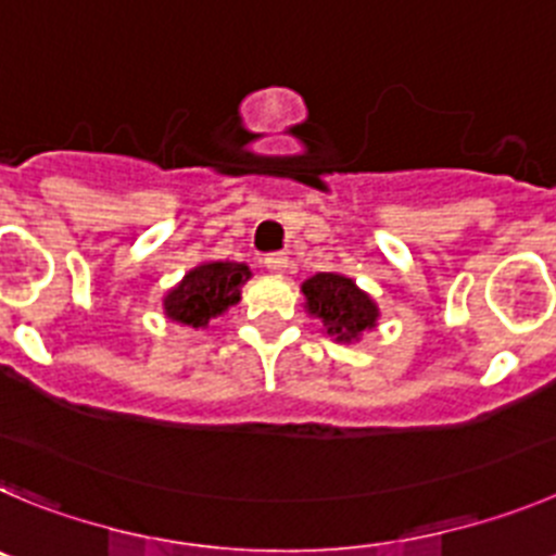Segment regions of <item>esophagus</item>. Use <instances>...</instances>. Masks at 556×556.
Instances as JSON below:
<instances>
[{
    "mask_svg": "<svg viewBox=\"0 0 556 556\" xmlns=\"http://www.w3.org/2000/svg\"><path fill=\"white\" fill-rule=\"evenodd\" d=\"M288 263H290V260L285 257L282 252H271V254H266V257H263V266H266L271 274H282L285 268H288Z\"/></svg>",
    "mask_w": 556,
    "mask_h": 556,
    "instance_id": "1",
    "label": "esophagus"
}]
</instances>
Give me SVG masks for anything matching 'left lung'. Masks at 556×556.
I'll return each instance as SVG.
<instances>
[{
  "label": "left lung",
  "instance_id": "8db88e82",
  "mask_svg": "<svg viewBox=\"0 0 556 556\" xmlns=\"http://www.w3.org/2000/svg\"><path fill=\"white\" fill-rule=\"evenodd\" d=\"M302 293L307 299L309 313L321 318L327 332L334 334V340L352 343L359 332L377 324V304L349 277L315 274L302 285Z\"/></svg>",
  "mask_w": 556,
  "mask_h": 556
}]
</instances>
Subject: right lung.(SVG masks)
<instances>
[{
  "instance_id": "obj_1",
  "label": "right lung",
  "mask_w": 556,
  "mask_h": 556,
  "mask_svg": "<svg viewBox=\"0 0 556 556\" xmlns=\"http://www.w3.org/2000/svg\"><path fill=\"white\" fill-rule=\"evenodd\" d=\"M252 277L243 263H204L185 274L166 296V315L188 327H204L210 318L241 302V285Z\"/></svg>"
}]
</instances>
